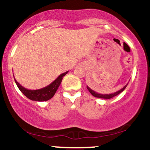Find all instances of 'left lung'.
<instances>
[{
    "label": "left lung",
    "mask_w": 150,
    "mask_h": 150,
    "mask_svg": "<svg viewBox=\"0 0 150 150\" xmlns=\"http://www.w3.org/2000/svg\"><path fill=\"white\" fill-rule=\"evenodd\" d=\"M128 84H127L126 85H125L124 87H123V88L120 89V90L117 91V92H116L111 93V94H99V93L96 92L95 91L92 90V89L89 88L88 86H87V88L89 90V92H90L91 94H92V95L94 96V97H97V98H101V99H111V98L116 97V96L118 95V94H119L120 93H121L122 92H123V91L124 90L125 88H126V87H127V85H128Z\"/></svg>",
    "instance_id": "left-lung-1"
}]
</instances>
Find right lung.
I'll use <instances>...</instances> for the list:
<instances>
[{
    "label": "right lung",
    "mask_w": 150,
    "mask_h": 150,
    "mask_svg": "<svg viewBox=\"0 0 150 150\" xmlns=\"http://www.w3.org/2000/svg\"><path fill=\"white\" fill-rule=\"evenodd\" d=\"M68 73V71H67L64 73L61 74L56 80L51 82V84H49V85L39 89H28L25 88L19 83L18 81L16 80V79L15 78V77L14 79L15 83H16L19 89L28 99H30V100L36 101H48L54 96L58 87L61 85L63 76H65Z\"/></svg>",
    "instance_id": "obj_1"
}]
</instances>
